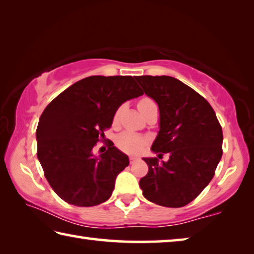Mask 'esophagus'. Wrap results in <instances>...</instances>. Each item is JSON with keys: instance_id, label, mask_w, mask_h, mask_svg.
<instances>
[{"instance_id": "34e87169", "label": "esophagus", "mask_w": 254, "mask_h": 254, "mask_svg": "<svg viewBox=\"0 0 254 254\" xmlns=\"http://www.w3.org/2000/svg\"><path fill=\"white\" fill-rule=\"evenodd\" d=\"M128 159H130V162L132 163V162H134L135 160H137L139 158H137L136 156H130V157H128Z\"/></svg>"}]
</instances>
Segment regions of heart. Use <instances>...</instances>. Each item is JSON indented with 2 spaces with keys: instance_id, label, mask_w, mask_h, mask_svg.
Segmentation results:
<instances>
[{
  "instance_id": "heart-1",
  "label": "heart",
  "mask_w": 254,
  "mask_h": 254,
  "mask_svg": "<svg viewBox=\"0 0 254 254\" xmlns=\"http://www.w3.org/2000/svg\"><path fill=\"white\" fill-rule=\"evenodd\" d=\"M154 104V102L152 100H150L148 97H144L142 100H140L139 104H137V107H139L140 112H142L144 109H147L148 106ZM122 112V107H119V109L115 111L114 117H113V122L117 123L119 121L120 115H121ZM145 143V139L143 136H141L136 133L133 132H122L121 134L118 135L117 137V145L120 150L127 152V153H135L139 152L141 149L143 148V145Z\"/></svg>"
}]
</instances>
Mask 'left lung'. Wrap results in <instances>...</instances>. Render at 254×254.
Here are the masks:
<instances>
[{"instance_id":"8db88e82","label":"left lung","mask_w":254,"mask_h":254,"mask_svg":"<svg viewBox=\"0 0 254 254\" xmlns=\"http://www.w3.org/2000/svg\"><path fill=\"white\" fill-rule=\"evenodd\" d=\"M145 95L159 107V132L151 150L169 153L168 161L143 158L148 174L140 179L142 194L165 207H183L214 177L222 158L223 133L209 103L170 76H137Z\"/></svg>"}]
</instances>
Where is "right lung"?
I'll list each match as a JSON object with an SVG mask.
<instances>
[{
  "instance_id": "add662e5",
  "label": "right lung",
  "mask_w": 254,
  "mask_h": 254,
  "mask_svg": "<svg viewBox=\"0 0 254 254\" xmlns=\"http://www.w3.org/2000/svg\"><path fill=\"white\" fill-rule=\"evenodd\" d=\"M143 95L131 76H91L77 81L42 112L36 137L45 177L60 198L95 206L110 198L128 157L110 141L106 152L93 148L111 127L124 102Z\"/></svg>"
}]
</instances>
